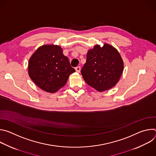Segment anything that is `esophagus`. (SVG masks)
Listing matches in <instances>:
<instances>
[{
	"mask_svg": "<svg viewBox=\"0 0 156 156\" xmlns=\"http://www.w3.org/2000/svg\"><path fill=\"white\" fill-rule=\"evenodd\" d=\"M75 70H76V72L80 73V71H81V68H80V66H77V67H76V68H75Z\"/></svg>",
	"mask_w": 156,
	"mask_h": 156,
	"instance_id": "esophagus-1",
	"label": "esophagus"
}]
</instances>
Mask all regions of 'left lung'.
<instances>
[{"mask_svg":"<svg viewBox=\"0 0 156 156\" xmlns=\"http://www.w3.org/2000/svg\"><path fill=\"white\" fill-rule=\"evenodd\" d=\"M124 68L123 59L112 46L104 43L88 51L81 73L85 82L99 92L110 90L119 82Z\"/></svg>","mask_w":156,"mask_h":156,"instance_id":"obj_1","label":"left lung"}]
</instances>
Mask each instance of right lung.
<instances>
[{"label":"right lung","instance_id":"1","mask_svg":"<svg viewBox=\"0 0 156 156\" xmlns=\"http://www.w3.org/2000/svg\"><path fill=\"white\" fill-rule=\"evenodd\" d=\"M75 72L62 48L54 44L38 48L28 62L30 78L41 90L50 93H56L63 87L70 75Z\"/></svg>","mask_w":156,"mask_h":156}]
</instances>
